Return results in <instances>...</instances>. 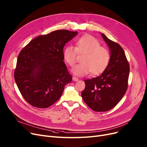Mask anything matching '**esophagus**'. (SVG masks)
I'll return each instance as SVG.
<instances>
[{"label":"esophagus","instance_id":"obj_1","mask_svg":"<svg viewBox=\"0 0 147 147\" xmlns=\"http://www.w3.org/2000/svg\"><path fill=\"white\" fill-rule=\"evenodd\" d=\"M73 80H74V81H78L79 80V78H78L77 77H74H74H73Z\"/></svg>","mask_w":147,"mask_h":147}]
</instances>
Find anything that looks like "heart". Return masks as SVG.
Here are the masks:
<instances>
[{
    "label": "heart",
    "instance_id": "heart-1",
    "mask_svg": "<svg viewBox=\"0 0 147 147\" xmlns=\"http://www.w3.org/2000/svg\"><path fill=\"white\" fill-rule=\"evenodd\" d=\"M81 63L76 65L73 73L78 76L89 73L98 75L103 73L109 65L111 55L106 48L101 46L100 42L91 35H84L76 41V47L68 45L63 51V59L69 67L76 62L78 55H83Z\"/></svg>",
    "mask_w": 147,
    "mask_h": 147
}]
</instances>
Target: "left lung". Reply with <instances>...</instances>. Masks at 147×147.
Here are the masks:
<instances>
[{
  "instance_id": "1",
  "label": "left lung",
  "mask_w": 147,
  "mask_h": 147,
  "mask_svg": "<svg viewBox=\"0 0 147 147\" xmlns=\"http://www.w3.org/2000/svg\"><path fill=\"white\" fill-rule=\"evenodd\" d=\"M111 50L109 65L96 78L85 80L81 95L85 103L95 112L108 111L122 99L128 87L130 67L123 49L101 34Z\"/></svg>"
}]
</instances>
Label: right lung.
Wrapping results in <instances>:
<instances>
[{
  "mask_svg": "<svg viewBox=\"0 0 147 147\" xmlns=\"http://www.w3.org/2000/svg\"><path fill=\"white\" fill-rule=\"evenodd\" d=\"M77 34V31L55 30L34 38L21 50L14 76L29 104L47 108L60 98L72 80L63 62V47Z\"/></svg>",
  "mask_w": 147,
  "mask_h": 147,
  "instance_id": "1",
  "label": "right lung"
}]
</instances>
